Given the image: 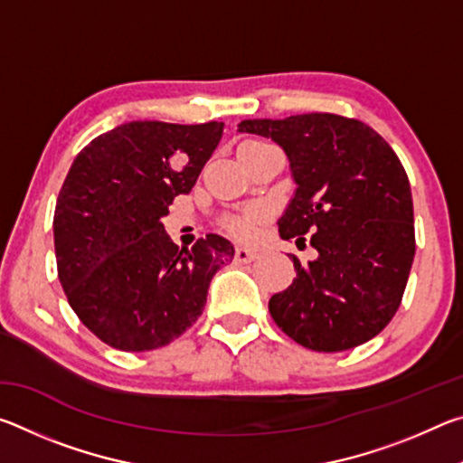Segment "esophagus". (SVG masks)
I'll list each match as a JSON object with an SVG mask.
<instances>
[{"label": "esophagus", "mask_w": 463, "mask_h": 463, "mask_svg": "<svg viewBox=\"0 0 463 463\" xmlns=\"http://www.w3.org/2000/svg\"><path fill=\"white\" fill-rule=\"evenodd\" d=\"M255 260H257L255 250L245 249V247H239L237 250H234V263L242 265V263H250V261H255Z\"/></svg>", "instance_id": "esophagus-1"}]
</instances>
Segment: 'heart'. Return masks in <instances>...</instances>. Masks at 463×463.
I'll return each instance as SVG.
<instances>
[{"label": "heart", "instance_id": "obj_1", "mask_svg": "<svg viewBox=\"0 0 463 463\" xmlns=\"http://www.w3.org/2000/svg\"><path fill=\"white\" fill-rule=\"evenodd\" d=\"M241 146H269V143H263V140H247V143ZM265 218H268V210L260 206V203H253V206L241 208L237 213L224 214L221 226L222 231L226 234H231L232 239L250 241L255 239V234L260 231V226L265 222Z\"/></svg>", "mask_w": 463, "mask_h": 463}]
</instances>
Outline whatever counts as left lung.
<instances>
[{"label":"left lung","mask_w":463,"mask_h":463,"mask_svg":"<svg viewBox=\"0 0 463 463\" xmlns=\"http://www.w3.org/2000/svg\"><path fill=\"white\" fill-rule=\"evenodd\" d=\"M239 130L286 151L298 187L279 237L308 239L318 253L308 265L292 255L296 279L271 296V318L302 347L325 354L373 339L401 307L417 247L401 159L372 127L339 114L242 120Z\"/></svg>","instance_id":"1"}]
</instances>
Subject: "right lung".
<instances>
[{"label":"right lung","instance_id":"right-lung-1","mask_svg":"<svg viewBox=\"0 0 463 463\" xmlns=\"http://www.w3.org/2000/svg\"><path fill=\"white\" fill-rule=\"evenodd\" d=\"M222 122H127L75 156L54 208V255L67 300L99 341L153 351L185 333L234 247L208 234L179 249L161 224L190 194Z\"/></svg>","mask_w":463,"mask_h":463}]
</instances>
